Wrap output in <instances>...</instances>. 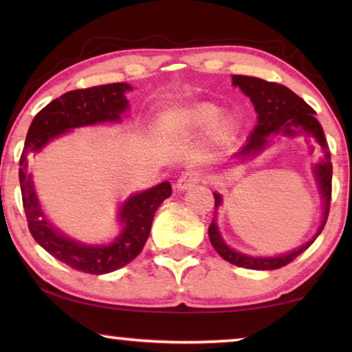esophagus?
Listing matches in <instances>:
<instances>
[{
	"label": "esophagus",
	"instance_id": "obj_1",
	"mask_svg": "<svg viewBox=\"0 0 352 352\" xmlns=\"http://www.w3.org/2000/svg\"><path fill=\"white\" fill-rule=\"evenodd\" d=\"M199 182H200L199 172L188 170V172H183L182 177L178 178L175 188H177V190H189V189H192Z\"/></svg>",
	"mask_w": 352,
	"mask_h": 352
}]
</instances>
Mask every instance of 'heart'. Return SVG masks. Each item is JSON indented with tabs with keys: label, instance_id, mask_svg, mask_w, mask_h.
Masks as SVG:
<instances>
[{
	"label": "heart",
	"instance_id": "obj_1",
	"mask_svg": "<svg viewBox=\"0 0 352 352\" xmlns=\"http://www.w3.org/2000/svg\"><path fill=\"white\" fill-rule=\"evenodd\" d=\"M169 122L184 133H199L210 127V138L223 142L234 133L236 121L230 115H220V107L212 102H195L180 107L169 115Z\"/></svg>",
	"mask_w": 352,
	"mask_h": 352
}]
</instances>
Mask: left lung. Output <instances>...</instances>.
Here are the masks:
<instances>
[{"instance_id":"obj_1","label":"left lung","mask_w":352,"mask_h":352,"mask_svg":"<svg viewBox=\"0 0 352 352\" xmlns=\"http://www.w3.org/2000/svg\"><path fill=\"white\" fill-rule=\"evenodd\" d=\"M233 85L239 87L243 94L252 99L254 105V110L258 113V124H256L254 130L250 135L245 144L239 152L233 155V158H252L254 155L264 151V148L270 144L273 136L283 135V136H306V138H314L324 151V158L321 160L318 164H315L314 175L317 184L320 188L321 199H323L324 211H323V220L311 241L306 242L305 245L294 250V252L285 253L283 256H275V258H253V256L243 254L236 252V250L230 248L223 242L222 236L219 233L216 219L208 228V234H210V241L216 252L222 256L225 261L231 262L237 267H243V269L252 270H275L281 269V267L290 264L296 256H300L305 250L312 245L314 241L317 239L318 234L323 231L327 214H329V205H331V192H332V163H331V152L327 147V141L324 138V132L321 129L320 122L315 118V111L311 105H307L300 96L289 90L287 87L281 85V83L267 82L262 80L259 77H250V76H233ZM312 148V147H311ZM214 199H216V211L222 204V195L214 192ZM216 217V216H214Z\"/></svg>"}]
</instances>
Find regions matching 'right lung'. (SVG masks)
<instances>
[{"mask_svg": "<svg viewBox=\"0 0 352 352\" xmlns=\"http://www.w3.org/2000/svg\"><path fill=\"white\" fill-rule=\"evenodd\" d=\"M129 83H109L83 90H73L52 100L35 115L20 158V186L23 206L31 234L40 247L71 269L91 275L115 272L141 253L151 233L158 206L172 194L169 182H163L124 201L119 210L122 230L109 245H87L57 231L46 220L28 172V157L38 153L47 142L71 129L115 122L129 109Z\"/></svg>", "mask_w": 352, "mask_h": 352, "instance_id": "1", "label": "right lung"}]
</instances>
